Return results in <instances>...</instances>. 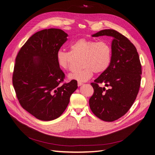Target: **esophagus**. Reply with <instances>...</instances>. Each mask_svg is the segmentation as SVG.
<instances>
[{"label": "esophagus", "instance_id": "esophagus-1", "mask_svg": "<svg viewBox=\"0 0 155 155\" xmlns=\"http://www.w3.org/2000/svg\"><path fill=\"white\" fill-rule=\"evenodd\" d=\"M83 83H81V82H78V86H81V85H83Z\"/></svg>", "mask_w": 155, "mask_h": 155}]
</instances>
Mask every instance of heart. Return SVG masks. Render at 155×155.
<instances>
[{"mask_svg":"<svg viewBox=\"0 0 155 155\" xmlns=\"http://www.w3.org/2000/svg\"><path fill=\"white\" fill-rule=\"evenodd\" d=\"M70 52L58 50L56 53V60L58 67L67 70L70 67L72 55L81 57L82 69L74 71L68 75L69 79L78 82H85L90 79L94 72L97 74L106 71L111 61V48L104 41L96 42L82 38L72 41L69 45Z\"/></svg>","mask_w":155,"mask_h":155,"instance_id":"b5f03b06","label":"heart"}]
</instances>
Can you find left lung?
Instances as JSON below:
<instances>
[{
	"label": "left lung",
	"instance_id": "left-lung-1",
	"mask_svg": "<svg viewBox=\"0 0 155 155\" xmlns=\"http://www.w3.org/2000/svg\"><path fill=\"white\" fill-rule=\"evenodd\" d=\"M113 38L111 61L108 69L91 83L94 90L89 100L91 111L105 121H113L125 115L134 104L140 85L142 69L135 46L126 37L113 29H105L92 37ZM98 83L108 87H100Z\"/></svg>",
	"mask_w": 155,
	"mask_h": 155
}]
</instances>
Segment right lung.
<instances>
[{
    "label": "right lung",
    "instance_id": "right-lung-1",
    "mask_svg": "<svg viewBox=\"0 0 155 155\" xmlns=\"http://www.w3.org/2000/svg\"><path fill=\"white\" fill-rule=\"evenodd\" d=\"M67 36L58 28L39 31L25 43L16 58L13 84L16 97L24 109L42 121L60 117L78 88L76 80L61 84L65 74L56 60Z\"/></svg>",
    "mask_w": 155,
    "mask_h": 155
}]
</instances>
